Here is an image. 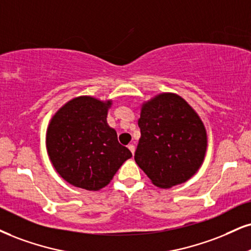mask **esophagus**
<instances>
[{
  "label": "esophagus",
  "mask_w": 251,
  "mask_h": 251,
  "mask_svg": "<svg viewBox=\"0 0 251 251\" xmlns=\"http://www.w3.org/2000/svg\"><path fill=\"white\" fill-rule=\"evenodd\" d=\"M128 149L131 151L132 154L135 153V145H134V144H129V145H128Z\"/></svg>",
  "instance_id": "obj_1"
}]
</instances>
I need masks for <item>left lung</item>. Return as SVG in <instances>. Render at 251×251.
I'll use <instances>...</instances> for the list:
<instances>
[{
	"label": "left lung",
	"instance_id": "1",
	"mask_svg": "<svg viewBox=\"0 0 251 251\" xmlns=\"http://www.w3.org/2000/svg\"><path fill=\"white\" fill-rule=\"evenodd\" d=\"M135 160L153 185L170 188L188 180L203 162L207 135L184 99L164 93L143 104Z\"/></svg>",
	"mask_w": 251,
	"mask_h": 251
}]
</instances>
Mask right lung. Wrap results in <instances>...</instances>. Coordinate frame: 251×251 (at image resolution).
<instances>
[{
	"label": "right lung",
	"mask_w": 251,
	"mask_h": 251,
	"mask_svg": "<svg viewBox=\"0 0 251 251\" xmlns=\"http://www.w3.org/2000/svg\"><path fill=\"white\" fill-rule=\"evenodd\" d=\"M110 104V101L79 97L52 117L46 135L49 157L55 171L73 186L87 191L107 186L121 165L132 156L108 126Z\"/></svg>",
	"instance_id": "obj_1"
}]
</instances>
